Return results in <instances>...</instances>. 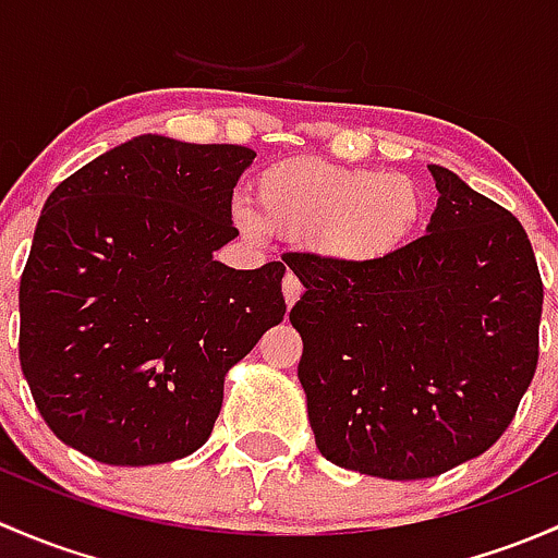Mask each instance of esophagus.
I'll use <instances>...</instances> for the list:
<instances>
[{
  "label": "esophagus",
  "mask_w": 558,
  "mask_h": 558,
  "mask_svg": "<svg viewBox=\"0 0 558 558\" xmlns=\"http://www.w3.org/2000/svg\"><path fill=\"white\" fill-rule=\"evenodd\" d=\"M281 292H284L287 308H292V306H295V303H298V298H301L303 287H301V281L292 277V274H287V277L281 279Z\"/></svg>",
  "instance_id": "1"
}]
</instances>
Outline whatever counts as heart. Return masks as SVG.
Masks as SVG:
<instances>
[{"mask_svg": "<svg viewBox=\"0 0 558 558\" xmlns=\"http://www.w3.org/2000/svg\"><path fill=\"white\" fill-rule=\"evenodd\" d=\"M424 215V191L403 171L352 169L322 158H290L255 177V206L236 201L233 226L246 239L266 228L301 239L322 260L367 266L411 241Z\"/></svg>", "mask_w": 558, "mask_h": 558, "instance_id": "b5f03b06", "label": "heart"}]
</instances>
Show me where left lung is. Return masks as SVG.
I'll list each match as a JSON object with an SVG mask.
<instances>
[{"label":"left lung","instance_id":"1","mask_svg":"<svg viewBox=\"0 0 558 558\" xmlns=\"http://www.w3.org/2000/svg\"><path fill=\"white\" fill-rule=\"evenodd\" d=\"M427 233L367 266L292 252L290 322L317 449L389 481L435 478L513 422L537 367L543 281L521 222L444 166Z\"/></svg>","mask_w":558,"mask_h":558}]
</instances>
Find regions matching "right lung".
I'll return each instance as SVG.
<instances>
[{"label":"right lung","instance_id":"1","mask_svg":"<svg viewBox=\"0 0 558 558\" xmlns=\"http://www.w3.org/2000/svg\"><path fill=\"white\" fill-rule=\"evenodd\" d=\"M250 147L142 134L66 177L21 277V367L37 411L120 468L198 451L226 373L284 319L279 260H215Z\"/></svg>","mask_w":558,"mask_h":558}]
</instances>
